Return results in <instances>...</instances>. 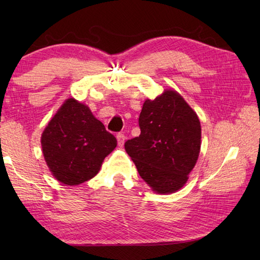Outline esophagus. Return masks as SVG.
<instances>
[{"label": "esophagus", "instance_id": "esophagus-1", "mask_svg": "<svg viewBox=\"0 0 260 260\" xmlns=\"http://www.w3.org/2000/svg\"><path fill=\"white\" fill-rule=\"evenodd\" d=\"M116 139H117V143H118L119 146H123L124 145L126 137H125V135L123 133H118L117 135H116Z\"/></svg>", "mask_w": 260, "mask_h": 260}]
</instances>
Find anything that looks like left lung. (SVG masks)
I'll return each mask as SVG.
<instances>
[{
	"mask_svg": "<svg viewBox=\"0 0 260 260\" xmlns=\"http://www.w3.org/2000/svg\"><path fill=\"white\" fill-rule=\"evenodd\" d=\"M140 136L126 141L125 150L141 178L156 193H173L187 181L201 147L197 114L174 90L147 99L140 114Z\"/></svg>",
	"mask_w": 260,
	"mask_h": 260,
	"instance_id": "8db88e82",
	"label": "left lung"
}]
</instances>
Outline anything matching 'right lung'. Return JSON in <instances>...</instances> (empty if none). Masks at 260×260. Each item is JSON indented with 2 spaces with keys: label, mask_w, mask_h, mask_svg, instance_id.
<instances>
[{
  "label": "right lung",
  "mask_w": 260,
  "mask_h": 260,
  "mask_svg": "<svg viewBox=\"0 0 260 260\" xmlns=\"http://www.w3.org/2000/svg\"><path fill=\"white\" fill-rule=\"evenodd\" d=\"M41 145L54 178L63 184L78 185L98 173L117 141L89 108L70 98L49 121Z\"/></svg>",
  "instance_id": "1"
}]
</instances>
